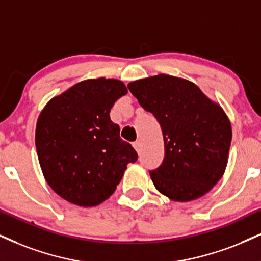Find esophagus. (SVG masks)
I'll list each match as a JSON object with an SVG mask.
<instances>
[{"mask_svg": "<svg viewBox=\"0 0 261 261\" xmlns=\"http://www.w3.org/2000/svg\"><path fill=\"white\" fill-rule=\"evenodd\" d=\"M134 148L135 149L137 150V153H141V149H142V143H141V141H136V142H134Z\"/></svg>", "mask_w": 261, "mask_h": 261, "instance_id": "esophagus-1", "label": "esophagus"}]
</instances>
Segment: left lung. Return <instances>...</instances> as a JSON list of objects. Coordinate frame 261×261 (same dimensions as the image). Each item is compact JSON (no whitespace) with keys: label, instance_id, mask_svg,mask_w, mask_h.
Returning <instances> with one entry per match:
<instances>
[{"label":"left lung","instance_id":"left-lung-1","mask_svg":"<svg viewBox=\"0 0 261 261\" xmlns=\"http://www.w3.org/2000/svg\"><path fill=\"white\" fill-rule=\"evenodd\" d=\"M127 88L163 130L164 161L149 172L156 190L176 202L208 193L225 172L231 144L223 107L195 83L170 74L138 79Z\"/></svg>","mask_w":261,"mask_h":261}]
</instances>
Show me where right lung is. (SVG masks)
<instances>
[{"mask_svg": "<svg viewBox=\"0 0 261 261\" xmlns=\"http://www.w3.org/2000/svg\"><path fill=\"white\" fill-rule=\"evenodd\" d=\"M125 94L119 79H85L53 97L39 114V166L48 186L68 202L102 203L114 193L127 164L137 160L110 118L114 102Z\"/></svg>", "mask_w": 261, "mask_h": 261, "instance_id": "right-lung-1", "label": "right lung"}]
</instances>
